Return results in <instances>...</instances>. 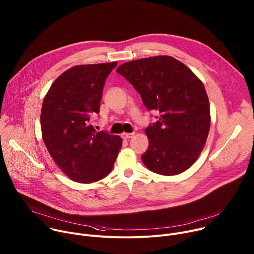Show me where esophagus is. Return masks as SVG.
Wrapping results in <instances>:
<instances>
[{
  "label": "esophagus",
  "mask_w": 254,
  "mask_h": 254,
  "mask_svg": "<svg viewBox=\"0 0 254 254\" xmlns=\"http://www.w3.org/2000/svg\"><path fill=\"white\" fill-rule=\"evenodd\" d=\"M133 136V133H127V132H124L122 133V137L125 138V139H128V138H131Z\"/></svg>",
  "instance_id": "esophagus-1"
}]
</instances>
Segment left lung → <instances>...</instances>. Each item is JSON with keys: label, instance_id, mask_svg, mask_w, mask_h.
Listing matches in <instances>:
<instances>
[{"label": "left lung", "instance_id": "obj_1", "mask_svg": "<svg viewBox=\"0 0 254 254\" xmlns=\"http://www.w3.org/2000/svg\"><path fill=\"white\" fill-rule=\"evenodd\" d=\"M123 75L159 121L146 128L149 148L141 161L150 171L178 175L200 156L210 129V104L202 81L171 56L142 58L122 64Z\"/></svg>", "mask_w": 254, "mask_h": 254}]
</instances>
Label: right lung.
I'll list each match as a JSON object with an SVG mask.
<instances>
[{
	"instance_id": "add662e5",
	"label": "right lung",
	"mask_w": 254,
	"mask_h": 254,
	"mask_svg": "<svg viewBox=\"0 0 254 254\" xmlns=\"http://www.w3.org/2000/svg\"><path fill=\"white\" fill-rule=\"evenodd\" d=\"M118 62L76 65L52 83L41 110L45 146L71 180L89 184L110 174L123 139L96 131L90 119L99 114L106 77Z\"/></svg>"
}]
</instances>
